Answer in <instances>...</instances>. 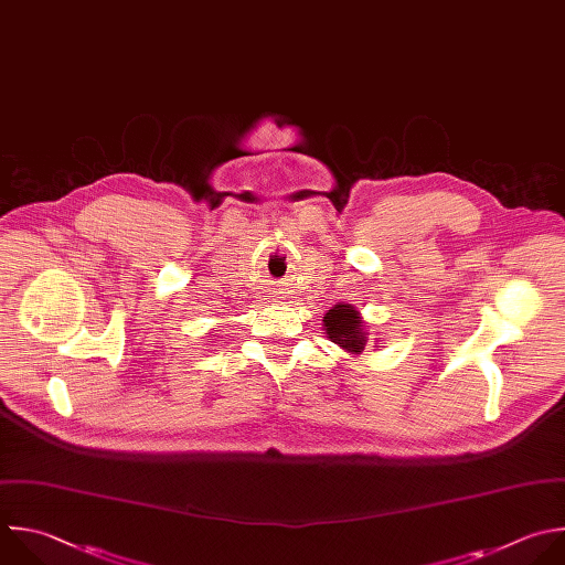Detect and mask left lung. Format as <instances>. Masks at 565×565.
Masks as SVG:
<instances>
[{
  "label": "left lung",
  "mask_w": 565,
  "mask_h": 565,
  "mask_svg": "<svg viewBox=\"0 0 565 565\" xmlns=\"http://www.w3.org/2000/svg\"><path fill=\"white\" fill-rule=\"evenodd\" d=\"M323 330L332 343L350 354H361L367 343L365 321L356 306L339 301L323 315Z\"/></svg>",
  "instance_id": "1"
}]
</instances>
